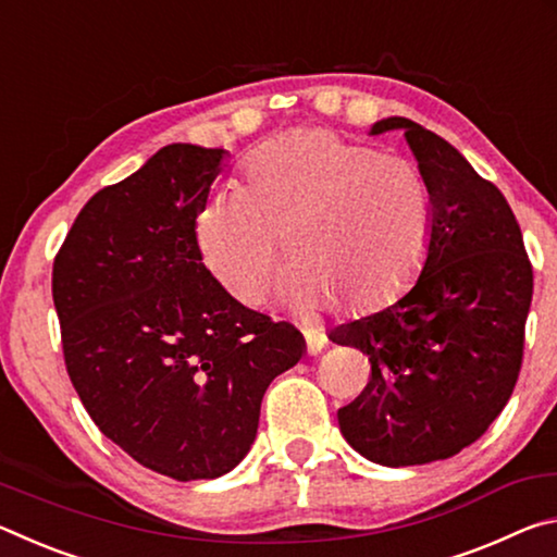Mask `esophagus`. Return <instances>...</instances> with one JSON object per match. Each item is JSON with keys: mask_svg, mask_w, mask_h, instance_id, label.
<instances>
[{"mask_svg": "<svg viewBox=\"0 0 557 557\" xmlns=\"http://www.w3.org/2000/svg\"><path fill=\"white\" fill-rule=\"evenodd\" d=\"M324 346H326L324 338H319V336H307V354H309V356L322 354V351H324Z\"/></svg>", "mask_w": 557, "mask_h": 557, "instance_id": "esophagus-1", "label": "esophagus"}]
</instances>
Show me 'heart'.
<instances>
[{
  "label": "heart",
  "instance_id": "obj_1",
  "mask_svg": "<svg viewBox=\"0 0 557 557\" xmlns=\"http://www.w3.org/2000/svg\"><path fill=\"white\" fill-rule=\"evenodd\" d=\"M285 235L280 297L299 314L322 299L381 312L420 277L432 238L425 176L403 157L299 127L262 145L243 188H215L196 215L206 268L240 305H256Z\"/></svg>",
  "mask_w": 557,
  "mask_h": 557
}]
</instances>
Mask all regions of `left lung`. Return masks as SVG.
Masks as SVG:
<instances>
[{
  "label": "left lung",
  "mask_w": 557,
  "mask_h": 557,
  "mask_svg": "<svg viewBox=\"0 0 557 557\" xmlns=\"http://www.w3.org/2000/svg\"><path fill=\"white\" fill-rule=\"evenodd\" d=\"M403 129L432 196L425 265L408 295L383 312L329 332L369 356L371 379L338 410L358 455L383 467L455 457L484 435L513 393L523 358L533 270L504 194L455 147L408 117Z\"/></svg>",
  "instance_id": "obj_1"
}]
</instances>
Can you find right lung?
<instances>
[{
    "label": "right lung",
    "instance_id": "1",
    "mask_svg": "<svg viewBox=\"0 0 557 557\" xmlns=\"http://www.w3.org/2000/svg\"><path fill=\"white\" fill-rule=\"evenodd\" d=\"M225 154L162 147L83 206L53 260L75 393L102 435L176 482L238 467L268 385L305 354L295 326L243 307L201 262L196 215Z\"/></svg>",
    "mask_w": 557,
    "mask_h": 557
}]
</instances>
